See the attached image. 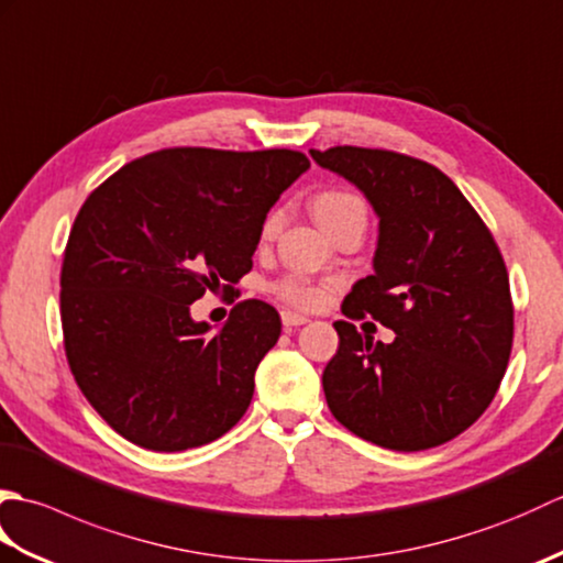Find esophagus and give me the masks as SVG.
<instances>
[{"label": "esophagus", "instance_id": "1", "mask_svg": "<svg viewBox=\"0 0 563 563\" xmlns=\"http://www.w3.org/2000/svg\"><path fill=\"white\" fill-rule=\"evenodd\" d=\"M280 317H283V327H285V329L302 327V324H307V321H309L305 314H295V312H283Z\"/></svg>", "mask_w": 563, "mask_h": 563}]
</instances>
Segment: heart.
<instances>
[{
    "label": "heart",
    "mask_w": 563,
    "mask_h": 563,
    "mask_svg": "<svg viewBox=\"0 0 563 563\" xmlns=\"http://www.w3.org/2000/svg\"><path fill=\"white\" fill-rule=\"evenodd\" d=\"M355 210H365V202L355 194H351V190L331 188V190H324V194H319L314 200V214L317 220L324 224V230H331V227L341 218H345V214ZM280 222H283L280 210H273L261 227V236L271 239L275 232H278ZM271 290L280 302L290 305L295 309H317L321 302H324V290L317 288V285L309 283L307 278H302V275H285V278L275 280L271 285Z\"/></svg>",
    "instance_id": "b5f03b06"
}]
</instances>
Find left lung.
I'll return each instance as SVG.
<instances>
[{
    "instance_id": "1",
    "label": "left lung",
    "mask_w": 563,
    "mask_h": 563,
    "mask_svg": "<svg viewBox=\"0 0 563 563\" xmlns=\"http://www.w3.org/2000/svg\"><path fill=\"white\" fill-rule=\"evenodd\" d=\"M379 214L375 273L343 300L391 343L336 321L321 385L336 421L379 448L418 452L464 433L494 401L512 349L506 261L479 212L438 166L391 150H309Z\"/></svg>"
}]
</instances>
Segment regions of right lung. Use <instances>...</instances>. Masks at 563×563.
Instances as JSON below:
<instances>
[{"label": "right lung", "mask_w": 563, "mask_h": 563, "mask_svg": "<svg viewBox=\"0 0 563 563\" xmlns=\"http://www.w3.org/2000/svg\"><path fill=\"white\" fill-rule=\"evenodd\" d=\"M307 169L295 150L169 147L125 164L84 200L59 273V317L71 375L118 435L181 452L246 413L256 367L280 336L278 312L239 302L212 336L190 305L251 271L263 220Z\"/></svg>", "instance_id": "obj_1"}]
</instances>
